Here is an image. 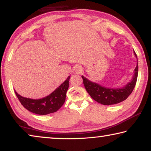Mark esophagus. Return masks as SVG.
<instances>
[{
	"mask_svg": "<svg viewBox=\"0 0 151 151\" xmlns=\"http://www.w3.org/2000/svg\"><path fill=\"white\" fill-rule=\"evenodd\" d=\"M81 68L79 66H76V67L74 68V73L75 74H80L81 72Z\"/></svg>",
	"mask_w": 151,
	"mask_h": 151,
	"instance_id": "1",
	"label": "esophagus"
}]
</instances>
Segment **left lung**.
<instances>
[{
  "label": "left lung",
  "instance_id": "left-lung-1",
  "mask_svg": "<svg viewBox=\"0 0 151 151\" xmlns=\"http://www.w3.org/2000/svg\"><path fill=\"white\" fill-rule=\"evenodd\" d=\"M134 53L135 57L137 58V56L134 50ZM138 69H139V66L137 64L131 81L123 88H106L101 86L99 84L91 82L85 76H82V78L83 80L84 86L92 99L98 102L99 103L104 104V105H111V104L119 103L126 100L130 94L132 93L135 85H136L138 76Z\"/></svg>",
  "mask_w": 151,
  "mask_h": 151
}]
</instances>
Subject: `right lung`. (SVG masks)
I'll use <instances>...</instances> for the list:
<instances>
[{
    "label": "right lung",
    "instance_id": "add662e5",
    "mask_svg": "<svg viewBox=\"0 0 151 151\" xmlns=\"http://www.w3.org/2000/svg\"><path fill=\"white\" fill-rule=\"evenodd\" d=\"M70 76L49 95L40 99H30L20 96L14 91L22 106L35 114L45 115L57 112L65 103L66 92L69 86Z\"/></svg>",
    "mask_w": 151,
    "mask_h": 151
}]
</instances>
